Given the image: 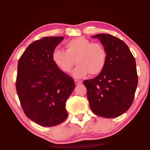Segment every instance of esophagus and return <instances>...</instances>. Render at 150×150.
I'll use <instances>...</instances> for the list:
<instances>
[{"label": "esophagus", "instance_id": "34e87169", "mask_svg": "<svg viewBox=\"0 0 150 150\" xmlns=\"http://www.w3.org/2000/svg\"><path fill=\"white\" fill-rule=\"evenodd\" d=\"M76 85H80V84L82 83L81 81H79V80H75L74 81Z\"/></svg>", "mask_w": 150, "mask_h": 150}]
</instances>
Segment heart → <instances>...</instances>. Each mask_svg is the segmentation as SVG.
I'll use <instances>...</instances> for the list:
<instances>
[{"mask_svg":"<svg viewBox=\"0 0 150 150\" xmlns=\"http://www.w3.org/2000/svg\"><path fill=\"white\" fill-rule=\"evenodd\" d=\"M65 51L56 49L52 53V61L63 72L70 73L76 63L78 65L73 72L76 79H82L88 74L98 75L103 70L106 62V51L103 45L93 42L83 37L71 40L65 45Z\"/></svg>","mask_w":150,"mask_h":150,"instance_id":"1","label":"heart"}]
</instances>
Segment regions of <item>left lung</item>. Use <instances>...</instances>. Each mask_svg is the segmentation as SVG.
I'll return each mask as SVG.
<instances>
[{
	"label": "left lung",
	"instance_id": "left-lung-1",
	"mask_svg": "<svg viewBox=\"0 0 150 150\" xmlns=\"http://www.w3.org/2000/svg\"><path fill=\"white\" fill-rule=\"evenodd\" d=\"M106 51L105 67L93 79L85 80L87 98L93 112L105 118L122 115L132 105L138 76L136 61L124 42L109 34H98Z\"/></svg>",
	"mask_w": 150,
	"mask_h": 150
}]
</instances>
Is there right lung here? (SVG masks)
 <instances>
[{"instance_id": "1", "label": "right lung", "mask_w": 150, "mask_h": 150, "mask_svg": "<svg viewBox=\"0 0 150 150\" xmlns=\"http://www.w3.org/2000/svg\"><path fill=\"white\" fill-rule=\"evenodd\" d=\"M63 37H45L31 43L18 63L16 91L27 117L40 126L60 124L67 117L65 103L75 88L73 79L52 61Z\"/></svg>"}]
</instances>
